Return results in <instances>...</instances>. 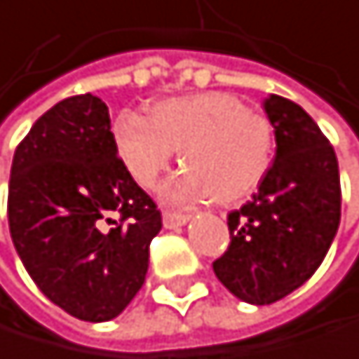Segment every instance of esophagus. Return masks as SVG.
<instances>
[{"label":"esophagus","mask_w":359,"mask_h":359,"mask_svg":"<svg viewBox=\"0 0 359 359\" xmlns=\"http://www.w3.org/2000/svg\"><path fill=\"white\" fill-rule=\"evenodd\" d=\"M187 219H189L187 213H176V211H165L163 213V226L165 228H178V226L187 224Z\"/></svg>","instance_id":"1"}]
</instances>
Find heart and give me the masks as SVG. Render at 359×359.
Segmentation results:
<instances>
[{"label": "heart", "mask_w": 359, "mask_h": 359, "mask_svg": "<svg viewBox=\"0 0 359 359\" xmlns=\"http://www.w3.org/2000/svg\"><path fill=\"white\" fill-rule=\"evenodd\" d=\"M116 146L133 178L153 187L181 150L187 165L161 189L168 202L211 198L230 204L252 194L273 157L271 122L226 92L165 99L148 120L122 114L114 127Z\"/></svg>", "instance_id": "heart-1"}]
</instances>
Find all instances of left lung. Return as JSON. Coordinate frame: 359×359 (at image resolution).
Here are the masks:
<instances>
[{
	"mask_svg": "<svg viewBox=\"0 0 359 359\" xmlns=\"http://www.w3.org/2000/svg\"><path fill=\"white\" fill-rule=\"evenodd\" d=\"M276 161L258 191L228 213L230 245L213 263L217 280L248 304L267 306L299 288L323 263L340 224L338 159L316 122L271 94Z\"/></svg>",
	"mask_w": 359,
	"mask_h": 359,
	"instance_id": "8db88e82",
	"label": "left lung"
}]
</instances>
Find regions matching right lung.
<instances>
[{
  "mask_svg": "<svg viewBox=\"0 0 359 359\" xmlns=\"http://www.w3.org/2000/svg\"><path fill=\"white\" fill-rule=\"evenodd\" d=\"M109 127L99 96H68L21 140L8 185L10 237L27 273L90 323L131 304L161 230V211L118 157Z\"/></svg>",
  "mask_w": 359,
  "mask_h": 359,
  "instance_id": "right-lung-1",
  "label": "right lung"
}]
</instances>
